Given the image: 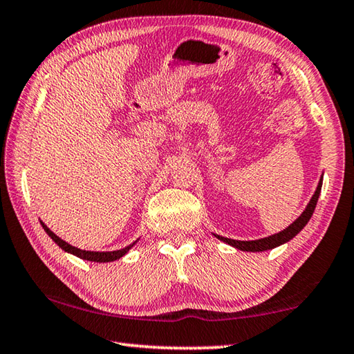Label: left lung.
Segmentation results:
<instances>
[{"label":"left lung","mask_w":354,"mask_h":354,"mask_svg":"<svg viewBox=\"0 0 354 354\" xmlns=\"http://www.w3.org/2000/svg\"><path fill=\"white\" fill-rule=\"evenodd\" d=\"M320 189H322V178H320L317 189H315L313 199L309 201L305 212L301 213L299 219H295L292 224H290L288 228H284V230L280 233H275L269 238H263V239H257V241H236V239H228L224 236H219V234H214V236L221 241H224V243H227V244L236 247V249H239V250H244V252H264V250L274 249V247L281 245L292 239L295 234L300 233L301 228L308 224V221L311 219V216L314 213L315 205H317Z\"/></svg>","instance_id":"8db88e82"}]
</instances>
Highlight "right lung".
<instances>
[{
	"instance_id": "1",
	"label": "right lung",
	"mask_w": 354,
	"mask_h": 354,
	"mask_svg": "<svg viewBox=\"0 0 354 354\" xmlns=\"http://www.w3.org/2000/svg\"><path fill=\"white\" fill-rule=\"evenodd\" d=\"M41 227L45 228V232L49 234V238H51L55 244H57L62 250H65L68 253H73V255H76L82 259H86V261H93V263H110V261H115V259H120L121 257L126 255V253L132 249V247L136 244V241L133 244H130L127 247H124L121 250H113V252H88V250H80L77 247H73L68 243H65L64 239H60L57 234H54L49 228L43 224L40 221Z\"/></svg>"
}]
</instances>
